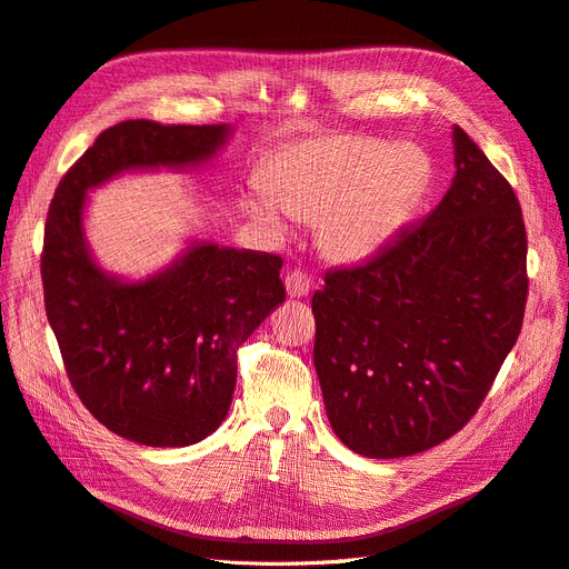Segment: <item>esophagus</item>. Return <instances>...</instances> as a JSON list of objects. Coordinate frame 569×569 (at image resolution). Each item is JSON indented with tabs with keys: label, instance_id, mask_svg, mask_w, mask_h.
Masks as SVG:
<instances>
[{
	"label": "esophagus",
	"instance_id": "obj_1",
	"mask_svg": "<svg viewBox=\"0 0 569 569\" xmlns=\"http://www.w3.org/2000/svg\"><path fill=\"white\" fill-rule=\"evenodd\" d=\"M311 288V279L309 273L302 269H292L286 273V290L290 298H305Z\"/></svg>",
	"mask_w": 569,
	"mask_h": 569
}]
</instances>
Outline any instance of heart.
Here are the masks:
<instances>
[{"label":"heart","mask_w":569,"mask_h":569,"mask_svg":"<svg viewBox=\"0 0 569 569\" xmlns=\"http://www.w3.org/2000/svg\"><path fill=\"white\" fill-rule=\"evenodd\" d=\"M429 176L427 157L410 144L385 150L370 136H319L273 154L264 192L250 194L246 210L273 234H286V216L317 222L319 246L332 260H361L401 224Z\"/></svg>","instance_id":"1"}]
</instances>
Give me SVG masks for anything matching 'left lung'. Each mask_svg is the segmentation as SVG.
Wrapping results in <instances>:
<instances>
[{"label":"left lung","mask_w":569,"mask_h":569,"mask_svg":"<svg viewBox=\"0 0 569 569\" xmlns=\"http://www.w3.org/2000/svg\"><path fill=\"white\" fill-rule=\"evenodd\" d=\"M431 213L313 292V366L330 427L372 459L425 452L478 412L528 302V234L509 180L455 126Z\"/></svg>","instance_id":"left-lung-1"}]
</instances>
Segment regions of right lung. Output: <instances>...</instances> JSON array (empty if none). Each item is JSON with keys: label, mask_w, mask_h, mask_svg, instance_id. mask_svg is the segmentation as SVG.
Masks as SVG:
<instances>
[{"label": "right lung", "mask_w": 569, "mask_h": 569, "mask_svg": "<svg viewBox=\"0 0 569 569\" xmlns=\"http://www.w3.org/2000/svg\"><path fill=\"white\" fill-rule=\"evenodd\" d=\"M227 133L224 123L121 121L72 163L49 206L41 283L62 366L98 422L140 446L184 448L222 425L239 347L286 300L283 260L194 243L157 277L121 283L83 241V201L131 168L201 163Z\"/></svg>", "instance_id": "1"}]
</instances>
